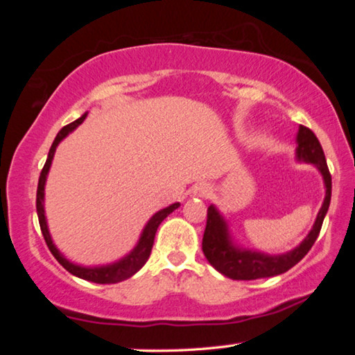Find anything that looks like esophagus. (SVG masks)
I'll use <instances>...</instances> for the list:
<instances>
[{
	"label": "esophagus",
	"mask_w": 355,
	"mask_h": 355,
	"mask_svg": "<svg viewBox=\"0 0 355 355\" xmlns=\"http://www.w3.org/2000/svg\"><path fill=\"white\" fill-rule=\"evenodd\" d=\"M192 194L197 197H208L209 194H211V186L207 183L197 184V186H194V189H192Z\"/></svg>",
	"instance_id": "esophagus-1"
}]
</instances>
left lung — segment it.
<instances>
[{
  "label": "left lung",
  "mask_w": 355,
  "mask_h": 355,
  "mask_svg": "<svg viewBox=\"0 0 355 355\" xmlns=\"http://www.w3.org/2000/svg\"><path fill=\"white\" fill-rule=\"evenodd\" d=\"M296 144V159L299 163L313 164L320 171L324 189H326V196H324V202L318 211L313 227L309 235L302 239V243L294 249L277 255L264 254L260 250L241 248L235 243V238L232 236L230 227L224 216L214 205H209L205 233L202 239V250L209 264L225 277L233 280H257L284 274L307 255V252L320 235L322 220L326 218L330 205V196H332V177L329 173L321 144L313 131L299 125Z\"/></svg>",
  "instance_id": "left-lung-1"
}]
</instances>
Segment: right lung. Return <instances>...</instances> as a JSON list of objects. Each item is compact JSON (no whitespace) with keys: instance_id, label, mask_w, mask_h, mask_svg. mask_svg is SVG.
<instances>
[{"instance_id":"obj_1","label":"right lung","mask_w":355,"mask_h":355,"mask_svg":"<svg viewBox=\"0 0 355 355\" xmlns=\"http://www.w3.org/2000/svg\"><path fill=\"white\" fill-rule=\"evenodd\" d=\"M86 117H87V112H84L80 119H76L75 122L69 123L67 127H64L61 131H59L58 136L55 137V141H53L50 152H48L46 163L39 177L35 208H37L40 230H42V235L45 238L48 249L51 250L53 257H55L70 274H73L76 277L84 279V280L94 282V284H119V282L127 280L131 277V275H135L144 266V264L147 263L150 252H152V248H153L156 230H158L161 222H163L167 216H169L172 211H175V209L180 207V202L172 203V205L156 211L152 218L148 219L146 227L142 228L141 236L137 239L135 248L131 249L125 257L119 258V260L107 264H97V266H83V264L70 261L69 258L56 248V244L50 235V228H48V222L45 216V184H46V177H48V172H50V167L53 163V158H55L58 146L71 133V131H75L78 127H80Z\"/></svg>"}]
</instances>
